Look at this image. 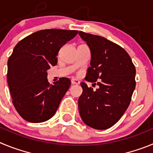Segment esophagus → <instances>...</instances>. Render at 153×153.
Segmentation results:
<instances>
[{
  "mask_svg": "<svg viewBox=\"0 0 153 153\" xmlns=\"http://www.w3.org/2000/svg\"><path fill=\"white\" fill-rule=\"evenodd\" d=\"M71 83H72L73 85L74 84H79V81L78 80V79H71Z\"/></svg>",
  "mask_w": 153,
  "mask_h": 153,
  "instance_id": "esophagus-1",
  "label": "esophagus"
}]
</instances>
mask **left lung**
<instances>
[{"label":"left lung","instance_id":"obj_1","mask_svg":"<svg viewBox=\"0 0 153 153\" xmlns=\"http://www.w3.org/2000/svg\"><path fill=\"white\" fill-rule=\"evenodd\" d=\"M91 52L86 80L96 82L93 91L81 83L83 93L78 100L79 115L85 124L95 129H106L118 122L126 112L136 87V68L125 50L102 36L79 31ZM96 84V83H95Z\"/></svg>","mask_w":153,"mask_h":153}]
</instances>
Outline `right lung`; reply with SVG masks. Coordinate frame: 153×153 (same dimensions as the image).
<instances>
[{
	"label": "right lung",
	"mask_w": 153,
	"mask_h": 153,
	"mask_svg": "<svg viewBox=\"0 0 153 153\" xmlns=\"http://www.w3.org/2000/svg\"><path fill=\"white\" fill-rule=\"evenodd\" d=\"M78 30L47 29L36 31L17 43L7 62V83L17 113L30 123L45 122L55 114L70 86L60 78L53 85L47 70L57 63L58 52Z\"/></svg>",
	"instance_id": "1"
}]
</instances>
